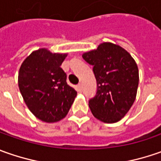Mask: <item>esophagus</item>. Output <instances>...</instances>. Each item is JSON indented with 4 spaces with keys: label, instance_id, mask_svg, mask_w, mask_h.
<instances>
[{
    "label": "esophagus",
    "instance_id": "obj_1",
    "mask_svg": "<svg viewBox=\"0 0 161 161\" xmlns=\"http://www.w3.org/2000/svg\"><path fill=\"white\" fill-rule=\"evenodd\" d=\"M77 90L78 92H82V86H81V84H79V85H78Z\"/></svg>",
    "mask_w": 161,
    "mask_h": 161
}]
</instances>
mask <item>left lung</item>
Returning <instances> with one entry per match:
<instances>
[{
    "label": "left lung",
    "instance_id": "left-lung-1",
    "mask_svg": "<svg viewBox=\"0 0 161 161\" xmlns=\"http://www.w3.org/2000/svg\"><path fill=\"white\" fill-rule=\"evenodd\" d=\"M82 57L93 66L97 80L96 95L89 101L92 114L104 123L118 122L136 97L139 71L135 61L126 50L112 43H102Z\"/></svg>",
    "mask_w": 161,
    "mask_h": 161
}]
</instances>
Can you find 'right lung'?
<instances>
[{
  "instance_id": "right-lung-1",
  "label": "right lung",
  "mask_w": 161,
  "mask_h": 161,
  "mask_svg": "<svg viewBox=\"0 0 161 161\" xmlns=\"http://www.w3.org/2000/svg\"><path fill=\"white\" fill-rule=\"evenodd\" d=\"M66 56L41 48L30 53L19 68L18 81L23 99L41 121L54 123L64 118L77 96L61 68Z\"/></svg>"
}]
</instances>
